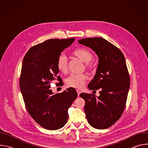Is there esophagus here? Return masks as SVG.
Returning a JSON list of instances; mask_svg holds the SVG:
<instances>
[{
	"instance_id": "34e87169",
	"label": "esophagus",
	"mask_w": 148,
	"mask_h": 148,
	"mask_svg": "<svg viewBox=\"0 0 148 148\" xmlns=\"http://www.w3.org/2000/svg\"><path fill=\"white\" fill-rule=\"evenodd\" d=\"M77 93H78V95L79 96V95L81 93V91L79 90H77Z\"/></svg>"
}]
</instances>
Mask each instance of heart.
I'll return each mask as SVG.
<instances>
[{"mask_svg": "<svg viewBox=\"0 0 148 148\" xmlns=\"http://www.w3.org/2000/svg\"><path fill=\"white\" fill-rule=\"evenodd\" d=\"M72 54L82 62L86 63L87 67L91 66L90 61L93 58V55L87 49L84 48H79L74 50L72 52ZM57 67L58 70L62 73H66L68 70V63L67 58L64 56H60L57 60ZM87 77L84 74H71L66 80V83L68 87H74L77 88H81L84 84Z\"/></svg>", "mask_w": 148, "mask_h": 148, "instance_id": "obj_1", "label": "heart"}]
</instances>
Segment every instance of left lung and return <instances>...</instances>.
Segmentation results:
<instances>
[{
	"label": "left lung",
	"instance_id": "8db88e82",
	"mask_svg": "<svg viewBox=\"0 0 148 148\" xmlns=\"http://www.w3.org/2000/svg\"><path fill=\"white\" fill-rule=\"evenodd\" d=\"M78 43L91 48L99 58L96 74L88 84L90 90H99V96L81 93L87 121L96 129H106L121 116L127 99L130 78L123 53L101 37L86 38Z\"/></svg>",
	"mask_w": 148,
	"mask_h": 148
}]
</instances>
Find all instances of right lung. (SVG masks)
Wrapping results in <instances>:
<instances>
[{"instance_id": "obj_1", "label": "right lung", "mask_w": 148, "mask_h": 148, "mask_svg": "<svg viewBox=\"0 0 148 148\" xmlns=\"http://www.w3.org/2000/svg\"><path fill=\"white\" fill-rule=\"evenodd\" d=\"M74 40V38L47 40L30 48L23 60L19 86L26 109L33 119L46 130H57L65 125L68 110L78 95L72 87L56 94L50 89L51 82L61 83L57 60Z\"/></svg>"}]
</instances>
